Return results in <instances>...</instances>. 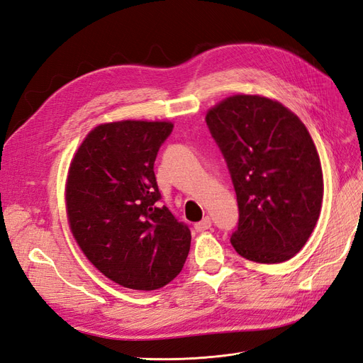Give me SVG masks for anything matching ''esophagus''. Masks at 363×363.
<instances>
[{"label": "esophagus", "instance_id": "34e87169", "mask_svg": "<svg viewBox=\"0 0 363 363\" xmlns=\"http://www.w3.org/2000/svg\"><path fill=\"white\" fill-rule=\"evenodd\" d=\"M211 227H212V219L208 218V216H204L200 223L195 224V230H196V232H204V230L211 228Z\"/></svg>", "mask_w": 363, "mask_h": 363}]
</instances>
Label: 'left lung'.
Instances as JSON below:
<instances>
[{
	"mask_svg": "<svg viewBox=\"0 0 363 363\" xmlns=\"http://www.w3.org/2000/svg\"><path fill=\"white\" fill-rule=\"evenodd\" d=\"M227 162L239 207L238 255L280 263L298 252L320 218L324 180L316 147L300 118L260 95H233L206 115Z\"/></svg>",
	"mask_w": 363,
	"mask_h": 363,
	"instance_id": "left-lung-1",
	"label": "left lung"
}]
</instances>
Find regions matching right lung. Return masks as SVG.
<instances>
[{
	"mask_svg": "<svg viewBox=\"0 0 363 363\" xmlns=\"http://www.w3.org/2000/svg\"><path fill=\"white\" fill-rule=\"evenodd\" d=\"M167 121H118L95 127L71 162L67 213L92 265L121 286L155 291L179 276L191 230L167 206L155 175Z\"/></svg>",
	"mask_w": 363,
	"mask_h": 363,
	"instance_id": "1",
	"label": "right lung"
}]
</instances>
